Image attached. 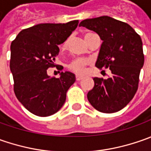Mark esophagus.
I'll return each instance as SVG.
<instances>
[{
	"label": "esophagus",
	"instance_id": "34e87169",
	"mask_svg": "<svg viewBox=\"0 0 151 151\" xmlns=\"http://www.w3.org/2000/svg\"><path fill=\"white\" fill-rule=\"evenodd\" d=\"M84 78V77H83V76H79V75H76V81H81V80H82V79Z\"/></svg>",
	"mask_w": 151,
	"mask_h": 151
}]
</instances>
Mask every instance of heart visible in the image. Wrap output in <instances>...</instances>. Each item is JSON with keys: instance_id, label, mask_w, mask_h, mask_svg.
<instances>
[{"instance_id": "1", "label": "heart", "mask_w": 151, "mask_h": 151, "mask_svg": "<svg viewBox=\"0 0 151 151\" xmlns=\"http://www.w3.org/2000/svg\"><path fill=\"white\" fill-rule=\"evenodd\" d=\"M94 33H91V32H86L85 34V38L86 40L88 42L89 38L91 35H93ZM69 43V38H67L66 40L62 44V47L63 49H65L68 45ZM91 60L87 59V58H76L75 60H73L68 65V68L73 71V72L76 73V74H83L85 72V70H86V67L87 65H89L91 64Z\"/></svg>"}]
</instances>
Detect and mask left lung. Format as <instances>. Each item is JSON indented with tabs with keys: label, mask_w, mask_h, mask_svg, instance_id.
Here are the masks:
<instances>
[{
	"label": "left lung",
	"mask_w": 151,
	"mask_h": 151,
	"mask_svg": "<svg viewBox=\"0 0 151 151\" xmlns=\"http://www.w3.org/2000/svg\"><path fill=\"white\" fill-rule=\"evenodd\" d=\"M79 26L100 36L102 44L96 66L100 70L109 68L112 72L107 80L93 79L95 85L87 94L88 101L99 112L116 113L133 99L138 90L145 61L141 38L126 22L107 16L85 19Z\"/></svg>",
	"instance_id": "left-lung-1"
}]
</instances>
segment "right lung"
Masks as SVG:
<instances>
[{
    "mask_svg": "<svg viewBox=\"0 0 151 151\" xmlns=\"http://www.w3.org/2000/svg\"><path fill=\"white\" fill-rule=\"evenodd\" d=\"M79 21L41 23L22 30L11 44L10 69L15 95L27 109L39 117L58 112L66 91L76 81L75 75L61 72L60 78L47 75L63 44L76 28Z\"/></svg>",
    "mask_w": 151,
    "mask_h": 151,
    "instance_id": "1",
    "label": "right lung"
}]
</instances>
